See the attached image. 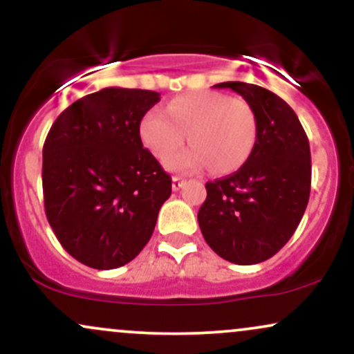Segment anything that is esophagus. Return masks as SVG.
<instances>
[{"label": "esophagus", "mask_w": 354, "mask_h": 354, "mask_svg": "<svg viewBox=\"0 0 354 354\" xmlns=\"http://www.w3.org/2000/svg\"><path fill=\"white\" fill-rule=\"evenodd\" d=\"M185 180H183L181 176H173V183H171V186H173V191H178L181 188L183 185H185Z\"/></svg>", "instance_id": "1"}]
</instances>
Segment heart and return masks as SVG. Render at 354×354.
<instances>
[{"instance_id":"b5f03b06","label":"heart","mask_w":354,"mask_h":354,"mask_svg":"<svg viewBox=\"0 0 354 354\" xmlns=\"http://www.w3.org/2000/svg\"><path fill=\"white\" fill-rule=\"evenodd\" d=\"M173 154L166 165L183 173L211 168L216 174L236 171L250 156L256 140V118L250 104L216 91H193L176 96L165 111L149 109L141 118L140 136L158 160Z\"/></svg>"}]
</instances>
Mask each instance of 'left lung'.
I'll list each match as a JSON object with an SVG mask.
<instances>
[{"mask_svg": "<svg viewBox=\"0 0 354 354\" xmlns=\"http://www.w3.org/2000/svg\"><path fill=\"white\" fill-rule=\"evenodd\" d=\"M256 118V141L246 163L206 183L198 223L211 250L234 265H256L286 245L301 221L311 188L308 136L296 113L274 93L226 81Z\"/></svg>", "mask_w": 354, "mask_h": 354, "instance_id": "left-lung-1", "label": "left lung"}]
</instances>
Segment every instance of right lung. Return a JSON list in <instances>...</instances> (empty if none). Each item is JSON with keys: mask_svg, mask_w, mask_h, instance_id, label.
Here are the masks:
<instances>
[{"mask_svg": "<svg viewBox=\"0 0 354 354\" xmlns=\"http://www.w3.org/2000/svg\"><path fill=\"white\" fill-rule=\"evenodd\" d=\"M158 101L148 89L104 88L64 109L44 141L46 218L61 246L89 268L136 258L171 196V178L140 136Z\"/></svg>", "mask_w": 354, "mask_h": 354, "instance_id": "add662e5", "label": "right lung"}]
</instances>
